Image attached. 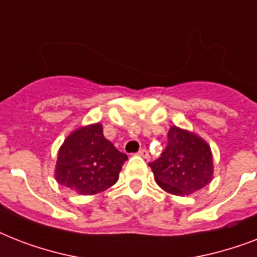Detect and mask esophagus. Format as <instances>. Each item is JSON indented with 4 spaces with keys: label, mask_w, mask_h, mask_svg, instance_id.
<instances>
[{
    "label": "esophagus",
    "mask_w": 257,
    "mask_h": 257,
    "mask_svg": "<svg viewBox=\"0 0 257 257\" xmlns=\"http://www.w3.org/2000/svg\"><path fill=\"white\" fill-rule=\"evenodd\" d=\"M137 155H139V156H141V157H144V159H149V153H148V151H147V149H140Z\"/></svg>",
    "instance_id": "esophagus-1"
}]
</instances>
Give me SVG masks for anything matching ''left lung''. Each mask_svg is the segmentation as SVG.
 Returning <instances> with one entry per match:
<instances>
[{
	"label": "left lung",
	"mask_w": 257,
	"mask_h": 257,
	"mask_svg": "<svg viewBox=\"0 0 257 257\" xmlns=\"http://www.w3.org/2000/svg\"><path fill=\"white\" fill-rule=\"evenodd\" d=\"M157 184L173 195L185 196L211 183L213 160L209 145L193 133L172 126L161 156L149 164Z\"/></svg>",
	"instance_id": "obj_1"
}]
</instances>
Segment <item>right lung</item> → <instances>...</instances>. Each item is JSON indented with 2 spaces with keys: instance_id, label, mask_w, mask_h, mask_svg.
I'll use <instances>...</instances> for the list:
<instances>
[{
  "instance_id": "right-lung-1",
  "label": "right lung",
  "mask_w": 257,
  "mask_h": 257,
  "mask_svg": "<svg viewBox=\"0 0 257 257\" xmlns=\"http://www.w3.org/2000/svg\"><path fill=\"white\" fill-rule=\"evenodd\" d=\"M126 160L128 156L105 139L102 125H88L64 141L58 152L56 180L77 193L94 195L116 183Z\"/></svg>"
}]
</instances>
